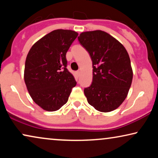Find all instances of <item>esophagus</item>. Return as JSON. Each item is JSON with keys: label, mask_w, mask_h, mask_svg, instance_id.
Returning <instances> with one entry per match:
<instances>
[{"label": "esophagus", "mask_w": 158, "mask_h": 158, "mask_svg": "<svg viewBox=\"0 0 158 158\" xmlns=\"http://www.w3.org/2000/svg\"><path fill=\"white\" fill-rule=\"evenodd\" d=\"M76 74H77V76L79 77V76H80V71H77Z\"/></svg>", "instance_id": "34e87169"}]
</instances>
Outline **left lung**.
I'll return each mask as SVG.
<instances>
[{
  "label": "left lung",
  "mask_w": 158,
  "mask_h": 158,
  "mask_svg": "<svg viewBox=\"0 0 158 158\" xmlns=\"http://www.w3.org/2000/svg\"><path fill=\"white\" fill-rule=\"evenodd\" d=\"M93 62V81L84 89L88 103L101 112L117 109L128 94L133 73L124 47L106 32L85 31L77 37Z\"/></svg>",
  "instance_id": "obj_1"
}]
</instances>
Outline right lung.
<instances>
[{"label": "right lung", "mask_w": 158, "mask_h": 158, "mask_svg": "<svg viewBox=\"0 0 158 158\" xmlns=\"http://www.w3.org/2000/svg\"><path fill=\"white\" fill-rule=\"evenodd\" d=\"M77 35L72 30H55L36 42L28 53L26 85L34 102L46 111L60 109L76 85L67 69L66 53Z\"/></svg>", "instance_id": "add662e5"}]
</instances>
